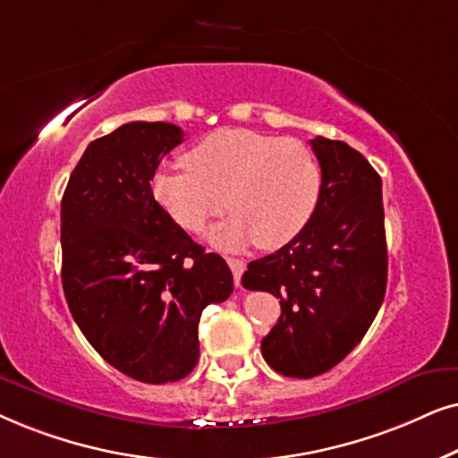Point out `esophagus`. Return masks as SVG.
<instances>
[{
	"label": "esophagus",
	"mask_w": 458,
	"mask_h": 458,
	"mask_svg": "<svg viewBox=\"0 0 458 458\" xmlns=\"http://www.w3.org/2000/svg\"><path fill=\"white\" fill-rule=\"evenodd\" d=\"M225 261H228L230 270H233L234 283H236V284H241V276H242V272H245V261H242V259H236V258H228Z\"/></svg>",
	"instance_id": "34e87169"
}]
</instances>
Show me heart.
I'll use <instances>...</instances> for the list:
<instances>
[{
	"instance_id": "heart-1",
	"label": "heart",
	"mask_w": 458,
	"mask_h": 458,
	"mask_svg": "<svg viewBox=\"0 0 458 458\" xmlns=\"http://www.w3.org/2000/svg\"><path fill=\"white\" fill-rule=\"evenodd\" d=\"M186 172H157L152 194L180 228L199 233L224 207L233 216L209 233L213 245L278 249L312 217L320 165L301 140L222 127L182 155ZM226 203L224 204L223 200Z\"/></svg>"
}]
</instances>
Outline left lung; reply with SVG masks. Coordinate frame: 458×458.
<instances>
[{
    "label": "left lung",
    "mask_w": 458,
    "mask_h": 458,
    "mask_svg": "<svg viewBox=\"0 0 458 458\" xmlns=\"http://www.w3.org/2000/svg\"><path fill=\"white\" fill-rule=\"evenodd\" d=\"M310 144L322 174L312 217L242 274L245 289L280 300L283 312L261 339V356L295 379L327 373L360 344L387 284L379 174L339 140L318 136Z\"/></svg>",
    "instance_id": "8db88e82"
}]
</instances>
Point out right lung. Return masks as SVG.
Listing matches in <instances>:
<instances>
[{
    "label": "right lung",
    "mask_w": 458,
    "mask_h": 458,
    "mask_svg": "<svg viewBox=\"0 0 458 458\" xmlns=\"http://www.w3.org/2000/svg\"><path fill=\"white\" fill-rule=\"evenodd\" d=\"M184 131L131 121L89 142L63 197V289L85 339L142 383L184 379L199 320L234 289L233 272L169 217L150 180Z\"/></svg>",
    "instance_id": "1"
}]
</instances>
